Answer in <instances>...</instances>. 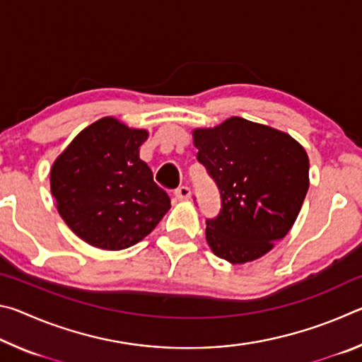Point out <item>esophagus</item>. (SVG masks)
Here are the masks:
<instances>
[{
    "instance_id": "34e87169",
    "label": "esophagus",
    "mask_w": 362,
    "mask_h": 362,
    "mask_svg": "<svg viewBox=\"0 0 362 362\" xmlns=\"http://www.w3.org/2000/svg\"><path fill=\"white\" fill-rule=\"evenodd\" d=\"M174 194L179 201H187V199H189V196H192V189H189L188 187H179L175 189Z\"/></svg>"
}]
</instances>
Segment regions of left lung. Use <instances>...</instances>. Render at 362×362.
Here are the masks:
<instances>
[{"label": "left lung", "mask_w": 362, "mask_h": 362, "mask_svg": "<svg viewBox=\"0 0 362 362\" xmlns=\"http://www.w3.org/2000/svg\"><path fill=\"white\" fill-rule=\"evenodd\" d=\"M198 161L220 189V212L206 220V240L220 259H260L289 233L308 192L310 161L289 134L231 116L193 131Z\"/></svg>", "instance_id": "left-lung-1"}]
</instances>
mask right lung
Here are the masks:
<instances>
[{
    "label": "right lung",
    "mask_w": 362,
    "mask_h": 362,
    "mask_svg": "<svg viewBox=\"0 0 362 362\" xmlns=\"http://www.w3.org/2000/svg\"><path fill=\"white\" fill-rule=\"evenodd\" d=\"M148 139L107 116L86 127L51 169V193L64 222L90 246L121 250L142 241L170 209L139 156Z\"/></svg>",
    "instance_id": "obj_1"
}]
</instances>
